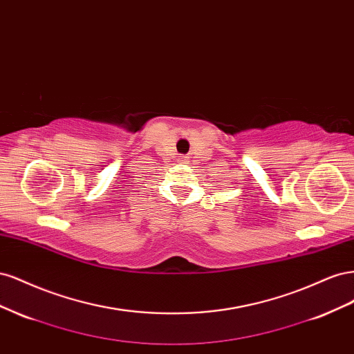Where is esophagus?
Instances as JSON below:
<instances>
[{
    "instance_id": "esophagus-1",
    "label": "esophagus",
    "mask_w": 354,
    "mask_h": 354,
    "mask_svg": "<svg viewBox=\"0 0 354 354\" xmlns=\"http://www.w3.org/2000/svg\"><path fill=\"white\" fill-rule=\"evenodd\" d=\"M180 160H186V158H185V156H181V158H180Z\"/></svg>"
}]
</instances>
